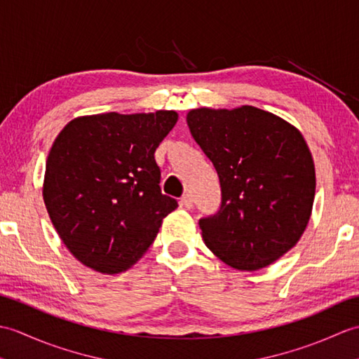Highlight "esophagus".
<instances>
[{
  "label": "esophagus",
  "mask_w": 359,
  "mask_h": 359,
  "mask_svg": "<svg viewBox=\"0 0 359 359\" xmlns=\"http://www.w3.org/2000/svg\"><path fill=\"white\" fill-rule=\"evenodd\" d=\"M180 203L184 205V207H185L187 210H191V208H193V197H191V194L187 193V194L182 196Z\"/></svg>",
  "instance_id": "1"
}]
</instances>
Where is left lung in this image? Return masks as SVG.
<instances>
[{
  "instance_id": "8db88e82",
  "label": "left lung",
  "mask_w": 359,
  "mask_h": 359,
  "mask_svg": "<svg viewBox=\"0 0 359 359\" xmlns=\"http://www.w3.org/2000/svg\"><path fill=\"white\" fill-rule=\"evenodd\" d=\"M187 123L222 188L220 210L199 220L207 247L242 271L278 261L306 231L315 201V163L301 131L248 104L191 109Z\"/></svg>"
}]
</instances>
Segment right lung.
<instances>
[{
  "instance_id": "obj_1",
  "label": "right lung",
  "mask_w": 359,
  "mask_h": 359,
  "mask_svg": "<svg viewBox=\"0 0 359 359\" xmlns=\"http://www.w3.org/2000/svg\"><path fill=\"white\" fill-rule=\"evenodd\" d=\"M177 118L175 111L83 116L53 140L43 199L60 239L83 265L103 274L131 269L177 208L160 191L154 158Z\"/></svg>"
}]
</instances>
